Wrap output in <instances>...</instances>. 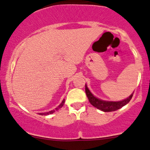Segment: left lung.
<instances>
[{
  "mask_svg": "<svg viewBox=\"0 0 150 150\" xmlns=\"http://www.w3.org/2000/svg\"><path fill=\"white\" fill-rule=\"evenodd\" d=\"M86 90V94L87 97L88 99V101L89 103L92 105L93 106H94L97 108L100 109V110H103L104 112H110V111H114V110H117L118 109L121 108L122 107H123L124 105H125L126 104L129 103L131 100L132 97L133 95V93L129 97H127V99L124 100H122V101H105V100H102L100 99L97 98L96 97H94L92 94H91V91H89V89L88 88V87L86 85L85 87Z\"/></svg>",
  "mask_w": 150,
  "mask_h": 150,
  "instance_id": "1",
  "label": "left lung"
}]
</instances>
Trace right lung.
Returning <instances> with one entry per match:
<instances>
[{
    "instance_id": "add662e5",
    "label": "right lung",
    "mask_w": 150,
    "mask_h": 150,
    "mask_svg": "<svg viewBox=\"0 0 150 150\" xmlns=\"http://www.w3.org/2000/svg\"><path fill=\"white\" fill-rule=\"evenodd\" d=\"M64 102H65V100L64 99L63 100V101L62 102V103H61L60 105H59V106H58L57 108H56V109H55V110H50V111H49V112H46V113H40V115H48V114H53V113H54L55 111H56V110H59V108H61L62 107V106L64 105Z\"/></svg>"
}]
</instances>
